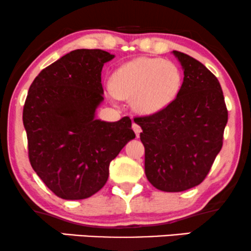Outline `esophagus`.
Masks as SVG:
<instances>
[{
    "instance_id": "34e87169",
    "label": "esophagus",
    "mask_w": 251,
    "mask_h": 251,
    "mask_svg": "<svg viewBox=\"0 0 251 251\" xmlns=\"http://www.w3.org/2000/svg\"><path fill=\"white\" fill-rule=\"evenodd\" d=\"M132 129H134L136 136H137V137H138V136H140V132H141V130H142L141 126H138L136 122H134V123H132Z\"/></svg>"
}]
</instances>
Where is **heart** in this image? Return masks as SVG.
I'll use <instances>...</instances> for the list:
<instances>
[{"label":"heart","mask_w":251,"mask_h":251,"mask_svg":"<svg viewBox=\"0 0 251 251\" xmlns=\"http://www.w3.org/2000/svg\"><path fill=\"white\" fill-rule=\"evenodd\" d=\"M181 73L172 61L140 57L117 69L111 78V88L120 99L132 102L144 115L158 113L177 98Z\"/></svg>","instance_id":"b5f03b06"}]
</instances>
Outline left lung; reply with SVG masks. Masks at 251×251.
Here are the masks:
<instances>
[{
	"label": "left lung",
	"mask_w": 251,
	"mask_h": 251,
	"mask_svg": "<svg viewBox=\"0 0 251 251\" xmlns=\"http://www.w3.org/2000/svg\"><path fill=\"white\" fill-rule=\"evenodd\" d=\"M173 54L184 70L177 98L158 113L134 119L142 128L145 176L164 192L186 191L203 181L220 152L228 121L214 74L188 54Z\"/></svg>",
	"instance_id": "1"
}]
</instances>
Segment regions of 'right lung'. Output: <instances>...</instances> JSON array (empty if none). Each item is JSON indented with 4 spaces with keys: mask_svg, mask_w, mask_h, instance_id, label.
<instances>
[{
    "mask_svg": "<svg viewBox=\"0 0 251 251\" xmlns=\"http://www.w3.org/2000/svg\"><path fill=\"white\" fill-rule=\"evenodd\" d=\"M114 54L80 49L45 67L31 83L23 125L32 169L57 197L80 200L104 186L109 164L135 138L131 120L95 119L101 71Z\"/></svg>",
    "mask_w": 251,
    "mask_h": 251,
    "instance_id": "add662e5",
    "label": "right lung"
}]
</instances>
